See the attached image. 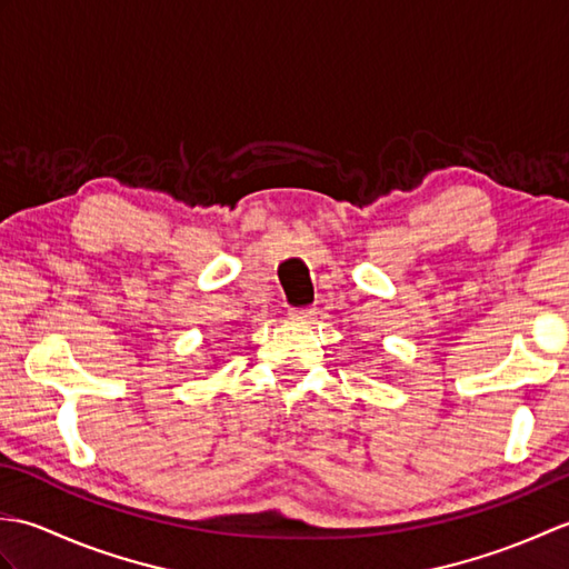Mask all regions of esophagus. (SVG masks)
Segmentation results:
<instances>
[{"label": "esophagus", "instance_id": "esophagus-1", "mask_svg": "<svg viewBox=\"0 0 569 569\" xmlns=\"http://www.w3.org/2000/svg\"><path fill=\"white\" fill-rule=\"evenodd\" d=\"M288 316H291V320L303 322V320H310L312 316H316V308H298V310H291V312H288Z\"/></svg>", "mask_w": 569, "mask_h": 569}]
</instances>
